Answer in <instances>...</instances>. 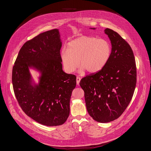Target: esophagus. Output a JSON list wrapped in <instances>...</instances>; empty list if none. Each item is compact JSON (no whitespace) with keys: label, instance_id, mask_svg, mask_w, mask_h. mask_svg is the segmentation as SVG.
Here are the masks:
<instances>
[{"label":"esophagus","instance_id":"34e87169","mask_svg":"<svg viewBox=\"0 0 151 151\" xmlns=\"http://www.w3.org/2000/svg\"><path fill=\"white\" fill-rule=\"evenodd\" d=\"M80 81H81V78L79 77V76H77L76 77V83H77V85L79 84Z\"/></svg>","mask_w":151,"mask_h":151}]
</instances>
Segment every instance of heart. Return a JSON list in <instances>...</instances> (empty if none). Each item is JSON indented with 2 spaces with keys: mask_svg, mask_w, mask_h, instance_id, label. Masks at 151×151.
<instances>
[{
  "mask_svg": "<svg viewBox=\"0 0 151 151\" xmlns=\"http://www.w3.org/2000/svg\"><path fill=\"white\" fill-rule=\"evenodd\" d=\"M111 52V45L107 40L82 36L70 41L68 49L62 50L60 58L64 70L68 73L75 72L79 64L81 70L95 73L104 68Z\"/></svg>",
  "mask_w": 151,
  "mask_h": 151,
  "instance_id": "obj_1",
  "label": "heart"
}]
</instances>
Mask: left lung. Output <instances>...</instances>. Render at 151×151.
<instances>
[{
	"mask_svg": "<svg viewBox=\"0 0 151 151\" xmlns=\"http://www.w3.org/2000/svg\"><path fill=\"white\" fill-rule=\"evenodd\" d=\"M104 33L112 45L109 61L102 70L83 78L79 83L89 115L101 123L114 121L122 115L132 99L137 79L130 46L113 30L107 28Z\"/></svg>",
	"mask_w": 151,
	"mask_h": 151,
	"instance_id": "left-lung-1",
	"label": "left lung"
}]
</instances>
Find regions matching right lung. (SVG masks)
Masks as SVG:
<instances>
[{"instance_id": "obj_1", "label": "right lung", "mask_w": 151, "mask_h": 151, "mask_svg": "<svg viewBox=\"0 0 151 151\" xmlns=\"http://www.w3.org/2000/svg\"><path fill=\"white\" fill-rule=\"evenodd\" d=\"M62 42L58 29L42 33L20 49L12 69L14 91L24 113L39 124L57 126L70 114V100L76 77L63 70ZM40 73L36 84L29 69Z\"/></svg>"}]
</instances>
